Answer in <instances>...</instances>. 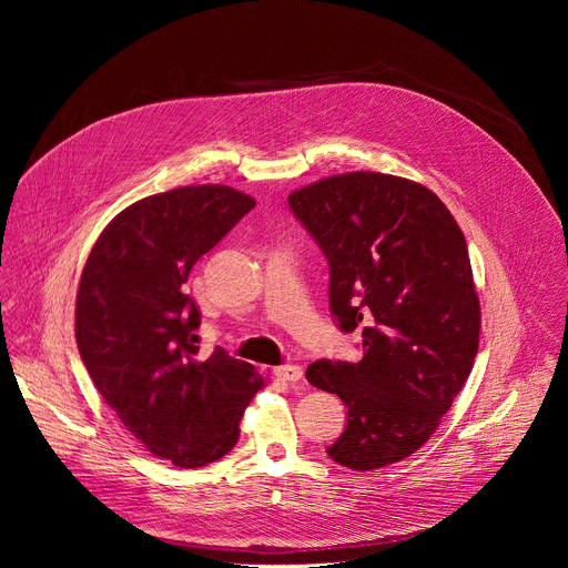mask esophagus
<instances>
[{
  "instance_id": "1",
  "label": "esophagus",
  "mask_w": 568,
  "mask_h": 568,
  "mask_svg": "<svg viewBox=\"0 0 568 568\" xmlns=\"http://www.w3.org/2000/svg\"><path fill=\"white\" fill-rule=\"evenodd\" d=\"M274 375L287 384H296L303 377V368L296 364H287V366H278L274 368Z\"/></svg>"
}]
</instances>
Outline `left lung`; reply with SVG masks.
<instances>
[{
    "label": "left lung",
    "instance_id": "obj_1",
    "mask_svg": "<svg viewBox=\"0 0 568 568\" xmlns=\"http://www.w3.org/2000/svg\"><path fill=\"white\" fill-rule=\"evenodd\" d=\"M287 202L328 258L342 331L364 323L357 364L321 359L305 371L348 407L328 454L359 471L397 463L438 429L478 353L465 235L434 191L397 175L342 173Z\"/></svg>",
    "mask_w": 568,
    "mask_h": 568
}]
</instances>
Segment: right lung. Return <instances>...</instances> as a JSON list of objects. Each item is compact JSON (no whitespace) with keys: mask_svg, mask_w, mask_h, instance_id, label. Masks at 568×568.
<instances>
[{"mask_svg":"<svg viewBox=\"0 0 568 568\" xmlns=\"http://www.w3.org/2000/svg\"><path fill=\"white\" fill-rule=\"evenodd\" d=\"M254 206L224 184L143 197L112 217L80 274L78 353L121 425L175 467L229 454L265 386L222 348L200 355V310L184 290L193 265Z\"/></svg>","mask_w":568,"mask_h":568,"instance_id":"obj_1","label":"right lung"}]
</instances>
